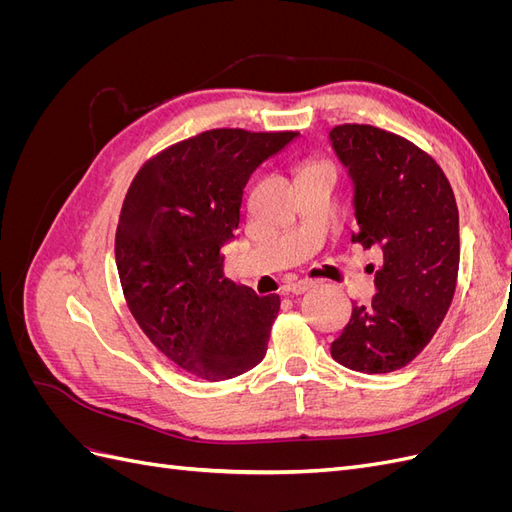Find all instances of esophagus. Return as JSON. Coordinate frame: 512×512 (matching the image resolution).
I'll use <instances>...</instances> for the list:
<instances>
[{"label": "esophagus", "instance_id": "esophagus-1", "mask_svg": "<svg viewBox=\"0 0 512 512\" xmlns=\"http://www.w3.org/2000/svg\"><path fill=\"white\" fill-rule=\"evenodd\" d=\"M316 286V282H312V280H299V282H294L290 288H288V292H292V294H303V292H307L309 288H314Z\"/></svg>", "mask_w": 512, "mask_h": 512}]
</instances>
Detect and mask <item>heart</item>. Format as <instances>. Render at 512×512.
I'll list each match as a JSON object with an SVG mask.
<instances>
[{
  "label": "heart",
  "instance_id": "obj_1",
  "mask_svg": "<svg viewBox=\"0 0 512 512\" xmlns=\"http://www.w3.org/2000/svg\"><path fill=\"white\" fill-rule=\"evenodd\" d=\"M318 166H327V164H316V166H307V168H318ZM307 168H305V170H307ZM327 168H331V166H327Z\"/></svg>",
  "mask_w": 512,
  "mask_h": 512
}]
</instances>
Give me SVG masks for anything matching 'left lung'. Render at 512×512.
I'll list each match as a JSON object with an SVG mask.
<instances>
[{"label": "left lung", "instance_id": "left-lung-1", "mask_svg": "<svg viewBox=\"0 0 512 512\" xmlns=\"http://www.w3.org/2000/svg\"><path fill=\"white\" fill-rule=\"evenodd\" d=\"M354 183L352 243L378 247L376 297L352 305L331 344L337 363L363 374L406 367L436 335L459 273V211L444 170L429 153L365 123L331 130Z\"/></svg>", "mask_w": 512, "mask_h": 512}]
</instances>
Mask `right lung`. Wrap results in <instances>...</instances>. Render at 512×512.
<instances>
[{
	"label": "right lung",
	"mask_w": 512,
	"mask_h": 512,
	"mask_svg": "<svg viewBox=\"0 0 512 512\" xmlns=\"http://www.w3.org/2000/svg\"><path fill=\"white\" fill-rule=\"evenodd\" d=\"M297 132L207 130L138 170L123 200L115 258L130 312L166 359L209 382L267 354L280 297L224 277L222 245L239 228L247 179Z\"/></svg>",
	"instance_id": "1"
}]
</instances>
